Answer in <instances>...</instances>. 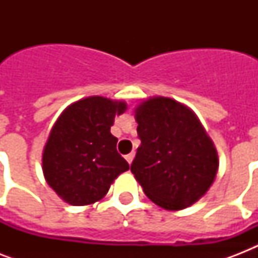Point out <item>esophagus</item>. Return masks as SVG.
Returning a JSON list of instances; mask_svg holds the SVG:
<instances>
[{
  "mask_svg": "<svg viewBox=\"0 0 258 258\" xmlns=\"http://www.w3.org/2000/svg\"><path fill=\"white\" fill-rule=\"evenodd\" d=\"M134 157H135V153H130V154H127V155H125V161L128 162L130 165H131V163H133V161H134Z\"/></svg>",
  "mask_w": 258,
  "mask_h": 258,
  "instance_id": "34e87169",
  "label": "esophagus"
}]
</instances>
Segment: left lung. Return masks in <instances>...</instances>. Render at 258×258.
<instances>
[{
    "label": "left lung",
    "mask_w": 258,
    "mask_h": 258,
    "mask_svg": "<svg viewBox=\"0 0 258 258\" xmlns=\"http://www.w3.org/2000/svg\"><path fill=\"white\" fill-rule=\"evenodd\" d=\"M141 146L131 165L154 204L182 210L208 192L218 172L216 146L194 111L171 97L153 96L135 108Z\"/></svg>",
    "instance_id": "1"
}]
</instances>
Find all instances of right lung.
I'll list each match as a JSON object with an SVG mask.
<instances>
[{
    "instance_id": "add662e5",
    "label": "right lung",
    "mask_w": 258,
    "mask_h": 258,
    "mask_svg": "<svg viewBox=\"0 0 258 258\" xmlns=\"http://www.w3.org/2000/svg\"><path fill=\"white\" fill-rule=\"evenodd\" d=\"M125 109L123 100L88 96L68 105L54 121L42 151V172L67 204L87 206L100 201L130 169L111 134L115 116Z\"/></svg>"
}]
</instances>
